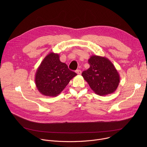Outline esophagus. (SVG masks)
I'll use <instances>...</instances> for the list:
<instances>
[{
	"instance_id": "34e87169",
	"label": "esophagus",
	"mask_w": 147,
	"mask_h": 147,
	"mask_svg": "<svg viewBox=\"0 0 147 147\" xmlns=\"http://www.w3.org/2000/svg\"><path fill=\"white\" fill-rule=\"evenodd\" d=\"M76 73H77V74H78V75H80V74H81V70H79V69L77 70L76 71Z\"/></svg>"
}]
</instances>
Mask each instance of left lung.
<instances>
[{
    "label": "left lung",
    "instance_id": "8db88e82",
    "mask_svg": "<svg viewBox=\"0 0 147 147\" xmlns=\"http://www.w3.org/2000/svg\"><path fill=\"white\" fill-rule=\"evenodd\" d=\"M90 68L82 76L97 95L105 96L115 92L120 82V76L112 63L107 57L92 55L88 60Z\"/></svg>",
    "mask_w": 147,
    "mask_h": 147
}]
</instances>
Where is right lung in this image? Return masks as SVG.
Here are the masks:
<instances>
[{"mask_svg":"<svg viewBox=\"0 0 147 147\" xmlns=\"http://www.w3.org/2000/svg\"><path fill=\"white\" fill-rule=\"evenodd\" d=\"M77 74L60 61L59 55L49 53L38 67L35 76L36 87L45 96H56L63 90Z\"/></svg>","mask_w":147,"mask_h":147,"instance_id":"1","label":"right lung"}]
</instances>
